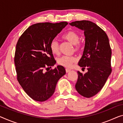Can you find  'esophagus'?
Instances as JSON below:
<instances>
[{
	"mask_svg": "<svg viewBox=\"0 0 123 123\" xmlns=\"http://www.w3.org/2000/svg\"><path fill=\"white\" fill-rule=\"evenodd\" d=\"M66 71L67 73H68V72H69V71H71V69L69 68H66Z\"/></svg>",
	"mask_w": 123,
	"mask_h": 123,
	"instance_id": "obj_1",
	"label": "esophagus"
}]
</instances>
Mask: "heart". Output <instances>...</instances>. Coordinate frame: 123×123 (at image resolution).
I'll use <instances>...</instances> for the list:
<instances>
[{
  "label": "heart",
  "mask_w": 123,
  "mask_h": 123,
  "mask_svg": "<svg viewBox=\"0 0 123 123\" xmlns=\"http://www.w3.org/2000/svg\"><path fill=\"white\" fill-rule=\"evenodd\" d=\"M63 37L74 45H77L80 41L79 35L76 32L72 31H69L64 34ZM50 48L53 54H58L59 46H58V42L56 40L53 39L51 40L50 43ZM76 61L77 58L76 57L69 55H63L57 60L58 63L60 65L68 68L72 67L73 63Z\"/></svg>",
  "instance_id": "obj_1"
}]
</instances>
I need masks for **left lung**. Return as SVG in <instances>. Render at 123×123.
Segmentation results:
<instances>
[{"instance_id":"left-lung-1","label":"left lung","mask_w":123,"mask_h":123,"mask_svg":"<svg viewBox=\"0 0 123 123\" xmlns=\"http://www.w3.org/2000/svg\"><path fill=\"white\" fill-rule=\"evenodd\" d=\"M69 25L84 31L85 45L78 62L88 72L78 71L76 89L81 96L90 98L99 92L111 74V50L107 35L96 24L88 20L76 21Z\"/></svg>"}]
</instances>
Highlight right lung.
I'll use <instances>...</instances> for the list:
<instances>
[{
    "label": "right lung",
    "mask_w": 123,
    "mask_h": 123,
    "mask_svg": "<svg viewBox=\"0 0 123 123\" xmlns=\"http://www.w3.org/2000/svg\"><path fill=\"white\" fill-rule=\"evenodd\" d=\"M67 24V22L35 24L29 26L18 40L14 57L17 80L26 94L36 101L50 98L58 80L66 74L62 66L46 72L44 69L56 63L50 43Z\"/></svg>",
    "instance_id": "obj_1"
}]
</instances>
